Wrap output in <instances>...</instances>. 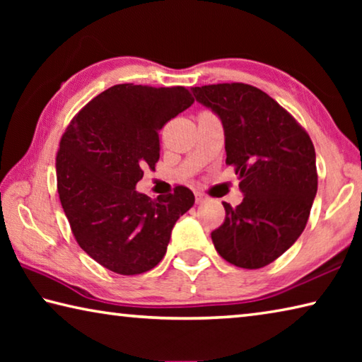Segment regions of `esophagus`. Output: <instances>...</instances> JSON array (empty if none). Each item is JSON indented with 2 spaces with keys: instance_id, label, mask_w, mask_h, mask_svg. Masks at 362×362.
<instances>
[{
  "instance_id": "esophagus-1",
  "label": "esophagus",
  "mask_w": 362,
  "mask_h": 362,
  "mask_svg": "<svg viewBox=\"0 0 362 362\" xmlns=\"http://www.w3.org/2000/svg\"><path fill=\"white\" fill-rule=\"evenodd\" d=\"M206 199V196L203 194V193H201V192H194V201H196V203H203V201Z\"/></svg>"
}]
</instances>
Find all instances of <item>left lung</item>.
Returning a JSON list of instances; mask_svg holds the SVG:
<instances>
[{
  "instance_id": "8db88e82",
  "label": "left lung",
  "mask_w": 362,
  "mask_h": 362,
  "mask_svg": "<svg viewBox=\"0 0 362 362\" xmlns=\"http://www.w3.org/2000/svg\"><path fill=\"white\" fill-rule=\"evenodd\" d=\"M192 93L222 119L226 164L244 193L236 207L223 203V223L211 233L214 246L235 267H267L308 222L317 192L313 142L286 108L254 86L207 84Z\"/></svg>"
}]
</instances>
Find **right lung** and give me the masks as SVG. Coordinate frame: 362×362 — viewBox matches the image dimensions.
Masks as SVG:
<instances>
[{"mask_svg": "<svg viewBox=\"0 0 362 362\" xmlns=\"http://www.w3.org/2000/svg\"><path fill=\"white\" fill-rule=\"evenodd\" d=\"M194 99L183 86L116 84L73 116L56 156L57 192L76 243L124 276L155 268L194 203L189 188L150 199L136 192L159 159V131Z\"/></svg>", "mask_w": 362, "mask_h": 362, "instance_id": "1", "label": "right lung"}]
</instances>
